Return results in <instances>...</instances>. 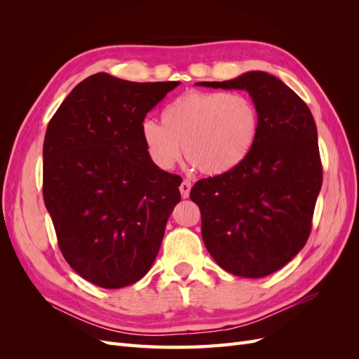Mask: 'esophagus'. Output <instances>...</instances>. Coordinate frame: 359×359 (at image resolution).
<instances>
[{"label":"esophagus","mask_w":359,"mask_h":359,"mask_svg":"<svg viewBox=\"0 0 359 359\" xmlns=\"http://www.w3.org/2000/svg\"><path fill=\"white\" fill-rule=\"evenodd\" d=\"M190 190H191V182H190L189 180H184V181L181 182V186H180L181 196H182L184 199H187L189 194H190Z\"/></svg>","instance_id":"1"}]
</instances>
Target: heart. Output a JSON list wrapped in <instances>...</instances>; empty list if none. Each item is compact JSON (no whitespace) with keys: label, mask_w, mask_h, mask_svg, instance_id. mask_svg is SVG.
<instances>
[{"label":"heart","mask_w":359,"mask_h":359,"mask_svg":"<svg viewBox=\"0 0 359 359\" xmlns=\"http://www.w3.org/2000/svg\"><path fill=\"white\" fill-rule=\"evenodd\" d=\"M259 132V111L241 93L191 90L161 111V124L148 119L140 133L156 165L169 170L184 153L208 177L236 169L252 153ZM183 151H180V147Z\"/></svg>","instance_id":"1"}]
</instances>
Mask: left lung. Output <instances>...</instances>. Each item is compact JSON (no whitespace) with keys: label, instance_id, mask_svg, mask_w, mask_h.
Returning <instances> with one entry per match:
<instances>
[{"label":"left lung","instance_id":"obj_1","mask_svg":"<svg viewBox=\"0 0 359 359\" xmlns=\"http://www.w3.org/2000/svg\"><path fill=\"white\" fill-rule=\"evenodd\" d=\"M201 85L245 90L259 111L248 157L229 173L199 180L190 191L201 210L205 247L227 273L269 276L310 236L322 187L316 123L301 97L265 72Z\"/></svg>","mask_w":359,"mask_h":359}]
</instances>
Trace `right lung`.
I'll return each mask as SVG.
<instances>
[{"mask_svg":"<svg viewBox=\"0 0 359 359\" xmlns=\"http://www.w3.org/2000/svg\"><path fill=\"white\" fill-rule=\"evenodd\" d=\"M178 85L97 73L74 86L48 124L43 199L64 259L95 286L142 278L181 201V177L151 160L140 133L147 114Z\"/></svg>","mask_w":359,"mask_h":359,"instance_id":"obj_1","label":"right lung"}]
</instances>
